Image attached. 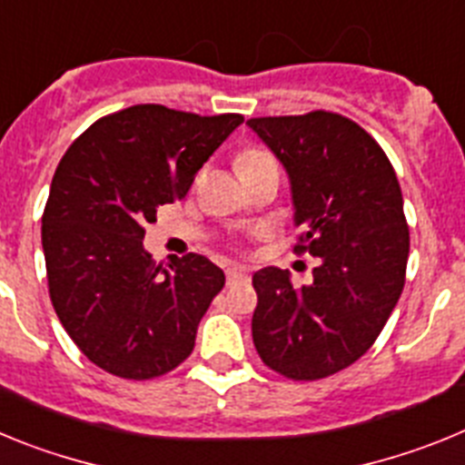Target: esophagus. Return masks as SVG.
Instances as JSON below:
<instances>
[{
  "instance_id": "obj_1",
  "label": "esophagus",
  "mask_w": 465,
  "mask_h": 465,
  "mask_svg": "<svg viewBox=\"0 0 465 465\" xmlns=\"http://www.w3.org/2000/svg\"><path fill=\"white\" fill-rule=\"evenodd\" d=\"M225 279H228V283L246 282V279H249V270H246L244 265H232V268L225 270Z\"/></svg>"
}]
</instances>
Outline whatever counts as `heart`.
Returning a JSON list of instances; mask_svg holds the SVG:
<instances>
[{
  "mask_svg": "<svg viewBox=\"0 0 465 465\" xmlns=\"http://www.w3.org/2000/svg\"><path fill=\"white\" fill-rule=\"evenodd\" d=\"M235 167H237V174L246 176V174H253V172L277 167V163H274V158L268 153V151L244 149L240 155H237Z\"/></svg>",
  "mask_w": 465,
  "mask_h": 465,
  "instance_id": "1",
  "label": "heart"
}]
</instances>
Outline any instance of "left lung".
<instances>
[{
    "label": "left lung",
    "mask_w": 465,
    "mask_h": 465,
    "mask_svg": "<svg viewBox=\"0 0 465 465\" xmlns=\"http://www.w3.org/2000/svg\"><path fill=\"white\" fill-rule=\"evenodd\" d=\"M289 174L295 252L322 261L295 289L289 270L253 274L262 363L291 380L344 371L372 347L405 283L410 230L396 172L354 121L312 111L246 121Z\"/></svg>",
    "instance_id": "left-lung-1"
}]
</instances>
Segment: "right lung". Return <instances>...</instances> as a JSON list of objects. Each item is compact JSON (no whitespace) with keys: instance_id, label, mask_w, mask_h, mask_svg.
Listing matches in <instances>:
<instances>
[{"instance_id":"right-lung-1","label":"right lung","mask_w":465,"mask_h":465,"mask_svg":"<svg viewBox=\"0 0 465 465\" xmlns=\"http://www.w3.org/2000/svg\"><path fill=\"white\" fill-rule=\"evenodd\" d=\"M242 121L137 104L93 123L60 160L41 219L48 291L69 338L102 371L151 380L191 356L225 274L200 253L155 265L143 228L186 195Z\"/></svg>"}]
</instances>
